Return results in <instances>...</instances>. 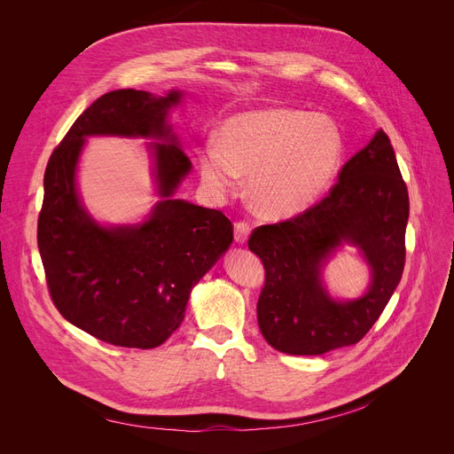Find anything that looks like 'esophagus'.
<instances>
[{
  "mask_svg": "<svg viewBox=\"0 0 454 454\" xmlns=\"http://www.w3.org/2000/svg\"><path fill=\"white\" fill-rule=\"evenodd\" d=\"M248 235H250V224L245 223V221H237L235 226H233V237H235V241L239 243V245H243V243H247Z\"/></svg>",
  "mask_w": 454,
  "mask_h": 454,
  "instance_id": "esophagus-1",
  "label": "esophagus"
}]
</instances>
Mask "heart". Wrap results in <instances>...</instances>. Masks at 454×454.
I'll return each instance as SVG.
<instances>
[{
	"mask_svg": "<svg viewBox=\"0 0 454 454\" xmlns=\"http://www.w3.org/2000/svg\"><path fill=\"white\" fill-rule=\"evenodd\" d=\"M344 154L337 123L325 114L272 106L231 115L199 154L202 180L226 195L248 176L254 209L289 219L317 204L335 180Z\"/></svg>",
	"mask_w": 454,
	"mask_h": 454,
	"instance_id": "obj_1",
	"label": "heart"
}]
</instances>
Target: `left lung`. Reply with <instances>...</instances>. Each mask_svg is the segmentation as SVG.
<instances>
[{
  "label": "left lung",
  "mask_w": 454,
  "mask_h": 454,
  "mask_svg": "<svg viewBox=\"0 0 454 454\" xmlns=\"http://www.w3.org/2000/svg\"><path fill=\"white\" fill-rule=\"evenodd\" d=\"M409 191L383 130L344 163L327 197L300 215L252 231L248 248L265 267L257 324L265 340L291 355H322L359 342L394 294L404 269ZM348 240L372 267L371 291L335 302L321 287L326 255Z\"/></svg>",
  "instance_id": "1"
}]
</instances>
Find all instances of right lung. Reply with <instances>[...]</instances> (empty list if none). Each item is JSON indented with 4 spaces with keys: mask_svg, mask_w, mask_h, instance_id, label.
Listing matches in <instances>:
<instances>
[{
    "mask_svg": "<svg viewBox=\"0 0 454 454\" xmlns=\"http://www.w3.org/2000/svg\"><path fill=\"white\" fill-rule=\"evenodd\" d=\"M180 95L154 98L141 90L101 95L77 117L45 167L38 250L50 296L67 322L114 346L151 349L169 339L184 320L193 285L233 241L223 211L171 199L191 169L175 136L154 145L163 200L149 221L103 228L79 202L75 169L84 137L169 136L167 110Z\"/></svg>",
    "mask_w": 454,
    "mask_h": 454,
    "instance_id": "obj_1",
    "label": "right lung"
}]
</instances>
